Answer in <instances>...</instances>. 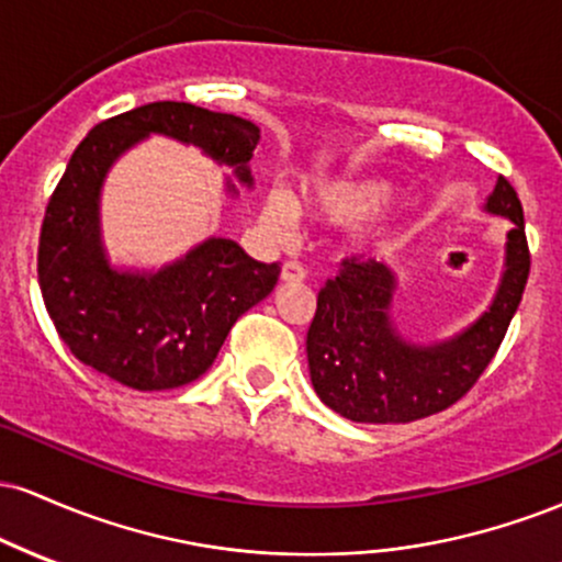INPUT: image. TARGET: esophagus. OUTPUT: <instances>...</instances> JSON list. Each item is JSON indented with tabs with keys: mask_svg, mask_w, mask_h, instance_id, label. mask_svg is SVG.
I'll return each instance as SVG.
<instances>
[{
	"mask_svg": "<svg viewBox=\"0 0 562 562\" xmlns=\"http://www.w3.org/2000/svg\"><path fill=\"white\" fill-rule=\"evenodd\" d=\"M280 280L285 282V285H299V282L306 280V269H303L299 261H285Z\"/></svg>",
	"mask_w": 562,
	"mask_h": 562,
	"instance_id": "1",
	"label": "esophagus"
}]
</instances>
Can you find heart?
<instances>
[{"label": "heart", "instance_id": "heart-1", "mask_svg": "<svg viewBox=\"0 0 562 562\" xmlns=\"http://www.w3.org/2000/svg\"><path fill=\"white\" fill-rule=\"evenodd\" d=\"M396 198V187L389 179L359 177V179H327L314 184L303 203L322 222L359 224L378 216ZM290 203L282 195H269L263 203V222L282 232L290 227ZM406 240L402 229H372L359 240V250L370 256H389Z\"/></svg>", "mask_w": 562, "mask_h": 562}]
</instances>
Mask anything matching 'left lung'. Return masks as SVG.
<instances>
[{
    "mask_svg": "<svg viewBox=\"0 0 562 562\" xmlns=\"http://www.w3.org/2000/svg\"><path fill=\"white\" fill-rule=\"evenodd\" d=\"M483 209L509 218L505 269L492 303L473 325L434 344H412L393 322L398 280L385 263L346 259L317 295L306 335L317 396L353 423H412L447 409L473 389L494 359L524 299L528 256L524 209L505 177Z\"/></svg>",
    "mask_w": 562,
    "mask_h": 562,
    "instance_id": "8db88e82",
    "label": "left lung"
}]
</instances>
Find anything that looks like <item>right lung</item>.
<instances>
[{"label": "right lung", "mask_w": 562, "mask_h": 562, "mask_svg": "<svg viewBox=\"0 0 562 562\" xmlns=\"http://www.w3.org/2000/svg\"><path fill=\"white\" fill-rule=\"evenodd\" d=\"M150 134L195 145L254 184L259 126L190 102H150L102 121L68 160L38 235V288L79 362L134 391H169L214 364L237 319L267 299L280 263H261L227 237H209L160 269H115L102 243L100 195L111 166ZM227 192L237 187L227 179Z\"/></svg>", "instance_id": "obj_1"}]
</instances>
